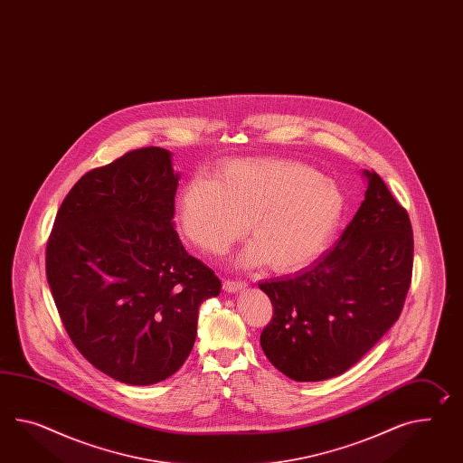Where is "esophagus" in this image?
<instances>
[{
    "instance_id": "esophagus-1",
    "label": "esophagus",
    "mask_w": 463,
    "mask_h": 463,
    "mask_svg": "<svg viewBox=\"0 0 463 463\" xmlns=\"http://www.w3.org/2000/svg\"><path fill=\"white\" fill-rule=\"evenodd\" d=\"M248 286L246 281H224L222 288L226 293H237V291H242L244 288Z\"/></svg>"
}]
</instances>
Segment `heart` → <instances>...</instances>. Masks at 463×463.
<instances>
[{
    "mask_svg": "<svg viewBox=\"0 0 463 463\" xmlns=\"http://www.w3.org/2000/svg\"><path fill=\"white\" fill-rule=\"evenodd\" d=\"M345 197L321 172L284 158L224 164L217 181L194 177L181 194L182 231L199 249L222 254L249 229L239 256L246 266L268 260L274 271H299L326 248Z\"/></svg>",
    "mask_w": 463,
    "mask_h": 463,
    "instance_id": "obj_1",
    "label": "heart"
}]
</instances>
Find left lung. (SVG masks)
Segmentation results:
<instances>
[{
    "label": "left lung",
    "mask_w": 463,
    "mask_h": 463,
    "mask_svg": "<svg viewBox=\"0 0 463 463\" xmlns=\"http://www.w3.org/2000/svg\"><path fill=\"white\" fill-rule=\"evenodd\" d=\"M363 175L364 201L335 248L293 278L260 284L274 309L260 346L294 382L346 372L395 325L405 305L411 222L376 172Z\"/></svg>",
    "instance_id": "obj_1"
}]
</instances>
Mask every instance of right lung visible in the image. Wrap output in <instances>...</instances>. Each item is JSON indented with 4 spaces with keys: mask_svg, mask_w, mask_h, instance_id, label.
I'll return each instance as SVG.
<instances>
[{
    "mask_svg": "<svg viewBox=\"0 0 463 463\" xmlns=\"http://www.w3.org/2000/svg\"><path fill=\"white\" fill-rule=\"evenodd\" d=\"M179 174L165 148L87 172L58 209L46 279L77 350L113 380L154 384L191 354L199 306L221 293L174 229Z\"/></svg>",
    "mask_w": 463,
    "mask_h": 463,
    "instance_id": "1",
    "label": "right lung"
}]
</instances>
